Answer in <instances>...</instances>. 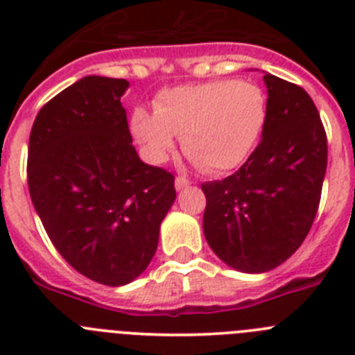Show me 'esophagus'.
Wrapping results in <instances>:
<instances>
[{
	"label": "esophagus",
	"mask_w": 355,
	"mask_h": 355,
	"mask_svg": "<svg viewBox=\"0 0 355 355\" xmlns=\"http://www.w3.org/2000/svg\"><path fill=\"white\" fill-rule=\"evenodd\" d=\"M174 184H175V190H183V188L190 187V181L184 180V178H175Z\"/></svg>",
	"instance_id": "obj_1"
}]
</instances>
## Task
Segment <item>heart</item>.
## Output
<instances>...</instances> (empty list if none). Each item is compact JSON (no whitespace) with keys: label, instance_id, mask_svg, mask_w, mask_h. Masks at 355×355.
Returning <instances> with one entry per match:
<instances>
[{"label":"heart","instance_id":"1","mask_svg":"<svg viewBox=\"0 0 355 355\" xmlns=\"http://www.w3.org/2000/svg\"><path fill=\"white\" fill-rule=\"evenodd\" d=\"M155 114L137 108L131 133L155 163L181 146L208 174H224L247 162L268 121V99L259 85L245 80H215L162 90Z\"/></svg>","mask_w":355,"mask_h":355}]
</instances>
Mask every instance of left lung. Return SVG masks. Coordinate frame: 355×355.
<instances>
[{
  "mask_svg": "<svg viewBox=\"0 0 355 355\" xmlns=\"http://www.w3.org/2000/svg\"><path fill=\"white\" fill-rule=\"evenodd\" d=\"M268 121L240 171L202 184V229L213 252L234 270L263 274L286 261L318 211L327 137L299 85L265 72Z\"/></svg>",
  "mask_w": 355,
  "mask_h": 355,
  "instance_id": "obj_1",
  "label": "left lung"
}]
</instances>
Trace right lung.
<instances>
[{
	"label": "right lung",
	"instance_id": "right-lung-1",
	"mask_svg": "<svg viewBox=\"0 0 355 355\" xmlns=\"http://www.w3.org/2000/svg\"><path fill=\"white\" fill-rule=\"evenodd\" d=\"M126 80L85 76L37 115L28 188L37 215L69 265L106 286L139 277L175 200L174 175L137 155L121 97Z\"/></svg>",
	"mask_w": 355,
	"mask_h": 355
}]
</instances>
